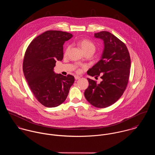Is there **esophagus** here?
<instances>
[{"label":"esophagus","instance_id":"obj_1","mask_svg":"<svg viewBox=\"0 0 155 155\" xmlns=\"http://www.w3.org/2000/svg\"><path fill=\"white\" fill-rule=\"evenodd\" d=\"M74 78H75V79H76V80H78V79H79L81 78V77H80V76H79L76 75V76H74Z\"/></svg>","mask_w":155,"mask_h":155}]
</instances>
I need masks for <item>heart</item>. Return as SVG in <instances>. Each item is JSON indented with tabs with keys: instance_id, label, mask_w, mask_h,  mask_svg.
I'll use <instances>...</instances> for the list:
<instances>
[{
	"instance_id": "1",
	"label": "heart",
	"mask_w": 155,
	"mask_h": 155,
	"mask_svg": "<svg viewBox=\"0 0 155 155\" xmlns=\"http://www.w3.org/2000/svg\"><path fill=\"white\" fill-rule=\"evenodd\" d=\"M78 44H79V46H81V48H82V49L83 50V51L85 53L88 52V51H95V45L92 42H91L90 41H89L88 39H82L79 42ZM69 49H70V46L68 45L67 46L66 48H65L64 52V54L65 55L68 54ZM76 71L78 72H80L81 71V68H79V67H77Z\"/></svg>"
}]
</instances>
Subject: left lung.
<instances>
[{
	"label": "left lung",
	"mask_w": 155,
	"mask_h": 155,
	"mask_svg": "<svg viewBox=\"0 0 155 155\" xmlns=\"http://www.w3.org/2000/svg\"><path fill=\"white\" fill-rule=\"evenodd\" d=\"M94 36L104 41L101 59L87 71L91 76H99L100 84L88 78L89 86L84 95L89 103L97 108H106L116 102L127 88L131 68L128 48L122 41L110 32L102 31Z\"/></svg>",
	"instance_id": "1"
}]
</instances>
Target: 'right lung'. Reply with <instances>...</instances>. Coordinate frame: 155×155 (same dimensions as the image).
<instances>
[{"label":"right lung","instance_id":"obj_1","mask_svg":"<svg viewBox=\"0 0 155 155\" xmlns=\"http://www.w3.org/2000/svg\"><path fill=\"white\" fill-rule=\"evenodd\" d=\"M71 33L48 30L35 38L28 46L23 60L22 70L29 88L36 100L46 107H55L66 99L74 81L71 74H55L56 60L63 58L64 42Z\"/></svg>","mask_w":155,"mask_h":155}]
</instances>
